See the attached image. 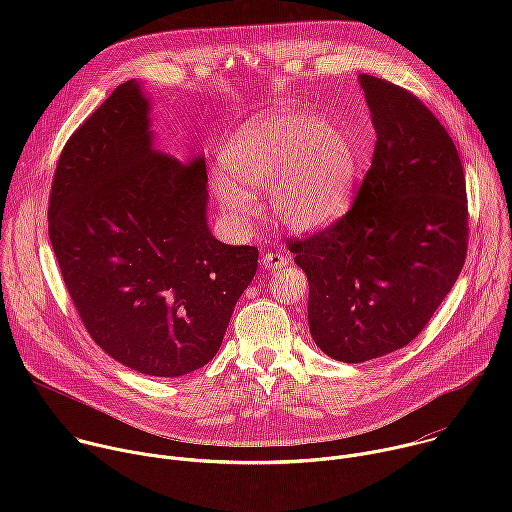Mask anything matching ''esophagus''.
Returning a JSON list of instances; mask_svg holds the SVG:
<instances>
[{
	"mask_svg": "<svg viewBox=\"0 0 512 512\" xmlns=\"http://www.w3.org/2000/svg\"><path fill=\"white\" fill-rule=\"evenodd\" d=\"M287 257L285 255H279V253H265L263 257H261V263H263V267L265 269H269V271H275V269H281V267H285L287 265Z\"/></svg>",
	"mask_w": 512,
	"mask_h": 512,
	"instance_id": "34e87169",
	"label": "esophagus"
}]
</instances>
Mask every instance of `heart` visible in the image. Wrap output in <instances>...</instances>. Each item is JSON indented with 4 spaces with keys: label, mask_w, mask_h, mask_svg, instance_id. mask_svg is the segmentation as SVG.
<instances>
[{
    "label": "heart",
    "mask_w": 512,
    "mask_h": 512,
    "mask_svg": "<svg viewBox=\"0 0 512 512\" xmlns=\"http://www.w3.org/2000/svg\"><path fill=\"white\" fill-rule=\"evenodd\" d=\"M358 150L336 121L304 113L259 115L227 143L214 192L223 208L249 221L269 190L277 221L308 233L340 218L354 196Z\"/></svg>",
    "instance_id": "obj_1"
}]
</instances>
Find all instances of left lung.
<instances>
[{
    "label": "left lung",
    "mask_w": 512,
    "mask_h": 512,
    "mask_svg": "<svg viewBox=\"0 0 512 512\" xmlns=\"http://www.w3.org/2000/svg\"><path fill=\"white\" fill-rule=\"evenodd\" d=\"M377 133L352 208L289 241L310 283L308 322L340 362L409 344L454 287L468 247L464 168L446 127L409 91L360 75Z\"/></svg>",
    "instance_id": "8db88e82"
}]
</instances>
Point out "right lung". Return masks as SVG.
Masks as SVG:
<instances>
[{"label": "right lung", "instance_id": "1", "mask_svg": "<svg viewBox=\"0 0 512 512\" xmlns=\"http://www.w3.org/2000/svg\"><path fill=\"white\" fill-rule=\"evenodd\" d=\"M206 166L154 148L150 99L119 85L58 158L48 237L91 338L150 377L212 360L259 251L208 231Z\"/></svg>", "mask_w": 512, "mask_h": 512}]
</instances>
